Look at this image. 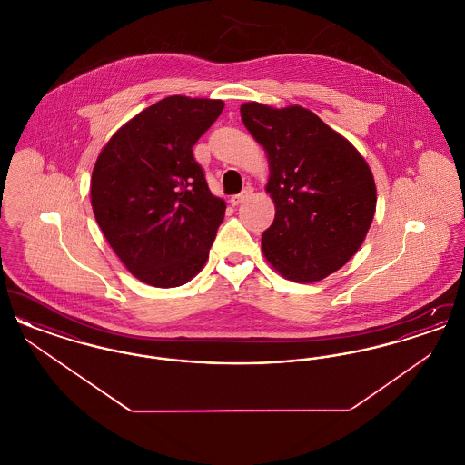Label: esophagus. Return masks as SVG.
I'll list each match as a JSON object with an SVG mask.
<instances>
[{"label":"esophagus","mask_w":465,"mask_h":465,"mask_svg":"<svg viewBox=\"0 0 465 465\" xmlns=\"http://www.w3.org/2000/svg\"><path fill=\"white\" fill-rule=\"evenodd\" d=\"M252 192H254L252 186H245L239 195H235V197L230 199V203H232V205H241L242 202H245V200L252 195Z\"/></svg>","instance_id":"esophagus-1"}]
</instances>
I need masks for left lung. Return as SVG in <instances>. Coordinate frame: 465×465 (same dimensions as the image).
<instances>
[{"instance_id": "left-lung-1", "label": "left lung", "mask_w": 465, "mask_h": 465, "mask_svg": "<svg viewBox=\"0 0 465 465\" xmlns=\"http://www.w3.org/2000/svg\"><path fill=\"white\" fill-rule=\"evenodd\" d=\"M265 150L266 193L275 220L263 232L266 262L292 282L322 281L362 245L376 209L375 177L354 144L313 111L292 104L241 106Z\"/></svg>"}]
</instances>
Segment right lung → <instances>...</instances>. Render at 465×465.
<instances>
[{
	"label": "right lung",
	"mask_w": 465,
	"mask_h": 465,
	"mask_svg": "<svg viewBox=\"0 0 465 465\" xmlns=\"http://www.w3.org/2000/svg\"><path fill=\"white\" fill-rule=\"evenodd\" d=\"M223 108L222 99L165 97L124 124L95 160V222L144 284L183 286L209 258L226 203L211 193L192 148Z\"/></svg>",
	"instance_id": "add662e5"
}]
</instances>
